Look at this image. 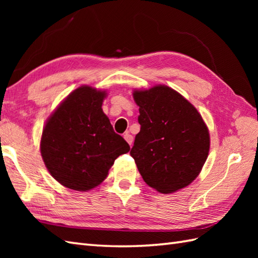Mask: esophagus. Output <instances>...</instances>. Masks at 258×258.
<instances>
[{
    "mask_svg": "<svg viewBox=\"0 0 258 258\" xmlns=\"http://www.w3.org/2000/svg\"><path fill=\"white\" fill-rule=\"evenodd\" d=\"M124 139H125V141L127 142V143L130 144V146L132 145V143H133V136L131 135L130 133H126L125 135H124Z\"/></svg>",
    "mask_w": 258,
    "mask_h": 258,
    "instance_id": "obj_1",
    "label": "esophagus"
}]
</instances>
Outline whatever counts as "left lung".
I'll use <instances>...</instances> for the list:
<instances>
[{
	"instance_id": "left-lung-1",
	"label": "left lung",
	"mask_w": 258,
	"mask_h": 258,
	"mask_svg": "<svg viewBox=\"0 0 258 258\" xmlns=\"http://www.w3.org/2000/svg\"><path fill=\"white\" fill-rule=\"evenodd\" d=\"M141 131L130 154L144 182L173 193L199 176L210 151V133L201 114L173 89L135 90Z\"/></svg>"
}]
</instances>
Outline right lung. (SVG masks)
Here are the masks:
<instances>
[{"instance_id":"obj_1","label":"right lung","mask_w":258,"mask_h":258,"mask_svg":"<svg viewBox=\"0 0 258 258\" xmlns=\"http://www.w3.org/2000/svg\"><path fill=\"white\" fill-rule=\"evenodd\" d=\"M105 91L81 86L59 104L43 128L41 154L59 184L89 190L106 178L116 158L130 151L102 109Z\"/></svg>"}]
</instances>
